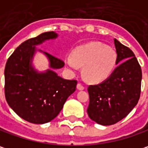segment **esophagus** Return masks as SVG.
Here are the masks:
<instances>
[{
	"label": "esophagus",
	"mask_w": 148,
	"mask_h": 148,
	"mask_svg": "<svg viewBox=\"0 0 148 148\" xmlns=\"http://www.w3.org/2000/svg\"><path fill=\"white\" fill-rule=\"evenodd\" d=\"M77 88L78 90H83L84 89V87H83L81 83H78V84L77 85Z\"/></svg>",
	"instance_id": "1"
}]
</instances>
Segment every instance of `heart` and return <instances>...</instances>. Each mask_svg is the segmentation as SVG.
<instances>
[{"instance_id": "obj_1", "label": "heart", "mask_w": 148, "mask_h": 148, "mask_svg": "<svg viewBox=\"0 0 148 148\" xmlns=\"http://www.w3.org/2000/svg\"><path fill=\"white\" fill-rule=\"evenodd\" d=\"M117 64L116 51L100 42H92L73 49L65 58V65L74 73L83 67V76L88 82L99 83L108 79Z\"/></svg>"}]
</instances>
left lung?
<instances>
[{
  "instance_id": "1",
  "label": "left lung",
  "mask_w": 148,
  "mask_h": 148,
  "mask_svg": "<svg viewBox=\"0 0 148 148\" xmlns=\"http://www.w3.org/2000/svg\"><path fill=\"white\" fill-rule=\"evenodd\" d=\"M117 67L110 77L91 85L88 114L102 125H114L124 119L137 104L141 94L142 69L134 53L114 38Z\"/></svg>"
}]
</instances>
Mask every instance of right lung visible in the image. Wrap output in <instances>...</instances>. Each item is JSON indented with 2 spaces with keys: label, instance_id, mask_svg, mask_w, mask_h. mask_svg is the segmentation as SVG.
I'll return each mask as SVG.
<instances>
[{
  "label": "right lung",
  "instance_id": "obj_1",
  "mask_svg": "<svg viewBox=\"0 0 148 148\" xmlns=\"http://www.w3.org/2000/svg\"><path fill=\"white\" fill-rule=\"evenodd\" d=\"M56 38V32H46L27 39L16 48L5 64L6 102L17 115L33 124L54 120L69 96L76 91V80L64 79L55 71L62 68L65 63L36 48ZM37 52L48 59L49 69L44 72H38L33 66Z\"/></svg>",
  "mask_w": 148,
  "mask_h": 148
}]
</instances>
